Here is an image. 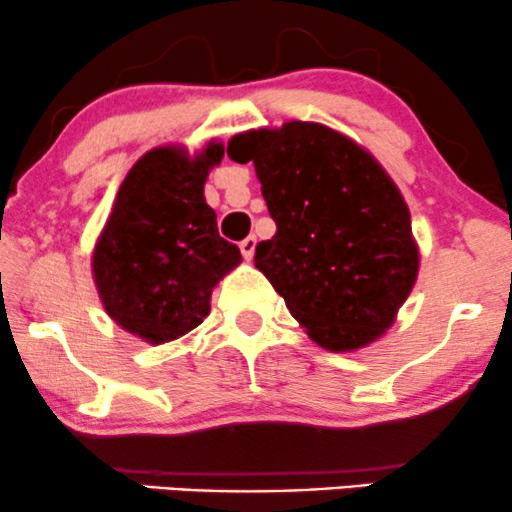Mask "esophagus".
<instances>
[{
  "instance_id": "1",
  "label": "esophagus",
  "mask_w": 512,
  "mask_h": 512,
  "mask_svg": "<svg viewBox=\"0 0 512 512\" xmlns=\"http://www.w3.org/2000/svg\"><path fill=\"white\" fill-rule=\"evenodd\" d=\"M255 245H257V238L255 236H248L243 240V243H240V252H243V257L245 260H252V255H255Z\"/></svg>"
}]
</instances>
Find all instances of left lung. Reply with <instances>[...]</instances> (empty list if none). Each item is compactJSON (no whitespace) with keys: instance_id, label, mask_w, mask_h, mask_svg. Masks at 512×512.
I'll return each instance as SVG.
<instances>
[{"instance_id":"left-lung-1","label":"left lung","mask_w":512,"mask_h":512,"mask_svg":"<svg viewBox=\"0 0 512 512\" xmlns=\"http://www.w3.org/2000/svg\"><path fill=\"white\" fill-rule=\"evenodd\" d=\"M252 163L276 233L255 267L308 337L356 351L383 337L419 274V248L402 192L354 139L320 122L250 129L228 142Z\"/></svg>"}]
</instances>
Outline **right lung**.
I'll use <instances>...</instances> for the list:
<instances>
[{
  "label": "right lung",
  "mask_w": 512,
  "mask_h": 512,
  "mask_svg": "<svg viewBox=\"0 0 512 512\" xmlns=\"http://www.w3.org/2000/svg\"><path fill=\"white\" fill-rule=\"evenodd\" d=\"M221 158V142L192 156L173 144L146 151L96 240L91 269L105 313L144 342L166 344L195 330L209 315L214 286L243 262L204 199Z\"/></svg>",
  "instance_id": "add662e5"
}]
</instances>
